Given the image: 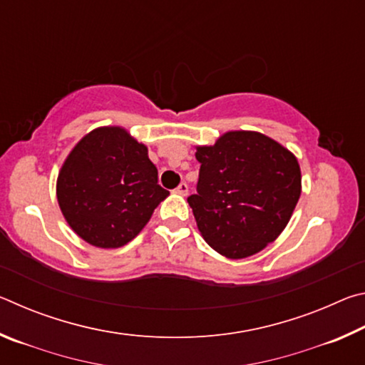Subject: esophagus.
I'll use <instances>...</instances> for the list:
<instances>
[{
	"instance_id": "obj_1",
	"label": "esophagus",
	"mask_w": 365,
	"mask_h": 365,
	"mask_svg": "<svg viewBox=\"0 0 365 365\" xmlns=\"http://www.w3.org/2000/svg\"><path fill=\"white\" fill-rule=\"evenodd\" d=\"M175 193H177V195H182V196L187 195V193H188V185L185 183V182H182V183L178 185V187L175 188Z\"/></svg>"
}]
</instances>
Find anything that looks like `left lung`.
Wrapping results in <instances>:
<instances>
[{"instance_id":"1","label":"left lung","mask_w":365,"mask_h":365,"mask_svg":"<svg viewBox=\"0 0 365 365\" xmlns=\"http://www.w3.org/2000/svg\"><path fill=\"white\" fill-rule=\"evenodd\" d=\"M200 178L188 196L206 243L228 259H243L277 240L301 195L298 159L259 132H227L196 146Z\"/></svg>"}]
</instances>
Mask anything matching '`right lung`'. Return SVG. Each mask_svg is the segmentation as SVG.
<instances>
[{
  "label": "right lung",
  "mask_w": 365,
  "mask_h": 365,
  "mask_svg": "<svg viewBox=\"0 0 365 365\" xmlns=\"http://www.w3.org/2000/svg\"><path fill=\"white\" fill-rule=\"evenodd\" d=\"M58 202L67 224L96 248H120L169 196L148 148L122 127H100L73 146L59 170Z\"/></svg>",
  "instance_id": "right-lung-1"
}]
</instances>
